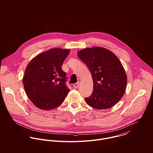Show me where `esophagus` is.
Segmentation results:
<instances>
[{
    "label": "esophagus",
    "mask_w": 153,
    "mask_h": 153,
    "mask_svg": "<svg viewBox=\"0 0 153 153\" xmlns=\"http://www.w3.org/2000/svg\"><path fill=\"white\" fill-rule=\"evenodd\" d=\"M73 86L74 88H77L78 87H79V82H77V83H74V84L73 85Z\"/></svg>",
    "instance_id": "1"
}]
</instances>
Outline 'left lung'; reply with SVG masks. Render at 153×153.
<instances>
[{
  "instance_id": "obj_1",
  "label": "left lung",
  "mask_w": 153,
  "mask_h": 153,
  "mask_svg": "<svg viewBox=\"0 0 153 153\" xmlns=\"http://www.w3.org/2000/svg\"><path fill=\"white\" fill-rule=\"evenodd\" d=\"M77 55L89 68L93 80V93L85 98L86 103L97 110L113 106L123 96L127 84L119 59L102 47L85 48L78 51Z\"/></svg>"
}]
</instances>
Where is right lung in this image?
<instances>
[{
  "instance_id": "add662e5",
  "label": "right lung",
  "mask_w": 153,
  "mask_h": 153,
  "mask_svg": "<svg viewBox=\"0 0 153 153\" xmlns=\"http://www.w3.org/2000/svg\"><path fill=\"white\" fill-rule=\"evenodd\" d=\"M70 52L69 50L51 49L36 56L28 65L24 86L28 98L37 108L52 110L67 97L70 90L62 65Z\"/></svg>"
}]
</instances>
